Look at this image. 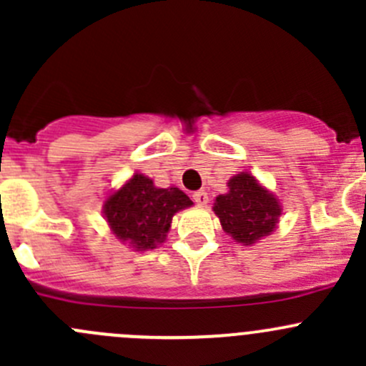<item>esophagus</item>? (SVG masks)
Segmentation results:
<instances>
[{
  "label": "esophagus",
  "mask_w": 366,
  "mask_h": 366,
  "mask_svg": "<svg viewBox=\"0 0 366 366\" xmlns=\"http://www.w3.org/2000/svg\"><path fill=\"white\" fill-rule=\"evenodd\" d=\"M193 200H194V204L205 205L207 202H209V194H207L205 189H200V191H197V193H193Z\"/></svg>",
  "instance_id": "1"
}]
</instances>
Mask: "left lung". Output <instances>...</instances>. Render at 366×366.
I'll use <instances>...</instances> for the list:
<instances>
[{
    "mask_svg": "<svg viewBox=\"0 0 366 366\" xmlns=\"http://www.w3.org/2000/svg\"><path fill=\"white\" fill-rule=\"evenodd\" d=\"M214 212L227 234L249 246L274 230L282 209L274 194L242 172L228 180V193L216 198Z\"/></svg>",
    "mask_w": 366,
    "mask_h": 366,
    "instance_id": "8db88e82",
    "label": "left lung"
}]
</instances>
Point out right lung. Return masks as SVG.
<instances>
[{
    "mask_svg": "<svg viewBox=\"0 0 366 366\" xmlns=\"http://www.w3.org/2000/svg\"><path fill=\"white\" fill-rule=\"evenodd\" d=\"M193 205L179 187L154 186L152 180L136 173L104 204V216L120 241L136 249H152L164 241L173 214Z\"/></svg>",
    "mask_w": 366,
    "mask_h": 366,
    "instance_id": "obj_1",
    "label": "right lung"
}]
</instances>
